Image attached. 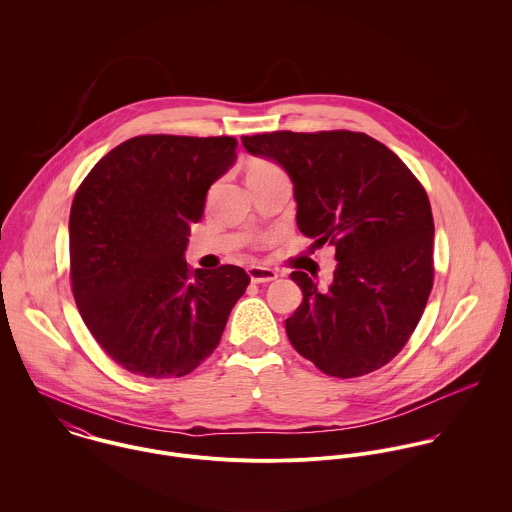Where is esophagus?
Wrapping results in <instances>:
<instances>
[{"label": "esophagus", "mask_w": 512, "mask_h": 512, "mask_svg": "<svg viewBox=\"0 0 512 512\" xmlns=\"http://www.w3.org/2000/svg\"><path fill=\"white\" fill-rule=\"evenodd\" d=\"M248 276H250V282H254V284H268V282H274L278 278L276 270L264 268V266H250Z\"/></svg>", "instance_id": "1"}]
</instances>
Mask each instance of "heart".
Here are the masks:
<instances>
[{
	"label": "heart",
	"mask_w": 512,
	"mask_h": 512,
	"mask_svg": "<svg viewBox=\"0 0 512 512\" xmlns=\"http://www.w3.org/2000/svg\"><path fill=\"white\" fill-rule=\"evenodd\" d=\"M270 173H280V169L268 161H252L248 165V175H270Z\"/></svg>",
	"instance_id": "obj_1"
}]
</instances>
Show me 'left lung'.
<instances>
[{"label":"left lung","instance_id":"left-lung-1","mask_svg":"<svg viewBox=\"0 0 512 512\" xmlns=\"http://www.w3.org/2000/svg\"><path fill=\"white\" fill-rule=\"evenodd\" d=\"M254 157L290 177L297 228L335 246L329 286L301 270L303 293L286 319L293 349L337 378L392 361L414 333L434 284V219L424 187L388 147L366 134L274 132L242 136Z\"/></svg>","mask_w":512,"mask_h":512}]
</instances>
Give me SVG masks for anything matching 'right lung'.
Listing matches in <instances>:
<instances>
[{
  "label": "right lung",
  "instance_id": "1",
  "mask_svg": "<svg viewBox=\"0 0 512 512\" xmlns=\"http://www.w3.org/2000/svg\"><path fill=\"white\" fill-rule=\"evenodd\" d=\"M234 161V138L138 136L108 151L74 195V301L98 345L134 374L195 370L246 292L242 268L191 274L183 258L207 191Z\"/></svg>",
  "mask_w": 512,
  "mask_h": 512
}]
</instances>
